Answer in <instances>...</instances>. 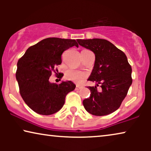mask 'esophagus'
Masks as SVG:
<instances>
[{"label":"esophagus","instance_id":"esophagus-1","mask_svg":"<svg viewBox=\"0 0 151 151\" xmlns=\"http://www.w3.org/2000/svg\"><path fill=\"white\" fill-rule=\"evenodd\" d=\"M80 88H82V86H76V91H78V90H80Z\"/></svg>","mask_w":151,"mask_h":151}]
</instances>
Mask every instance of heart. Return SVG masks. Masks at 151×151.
Returning a JSON list of instances; mask_svg holds the SVG:
<instances>
[{
	"mask_svg": "<svg viewBox=\"0 0 151 151\" xmlns=\"http://www.w3.org/2000/svg\"><path fill=\"white\" fill-rule=\"evenodd\" d=\"M87 77V75L83 72L76 71L74 69H69L66 72L65 78L68 80L75 82L76 84H82Z\"/></svg>",
	"mask_w": 151,
	"mask_h": 151,
	"instance_id": "obj_1",
	"label": "heart"
}]
</instances>
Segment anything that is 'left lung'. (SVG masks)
I'll list each match as a JSON object with an SVG mask.
<instances>
[{
	"instance_id": "8db88e82",
	"label": "left lung",
	"mask_w": 151,
	"mask_h": 151,
	"mask_svg": "<svg viewBox=\"0 0 151 151\" xmlns=\"http://www.w3.org/2000/svg\"><path fill=\"white\" fill-rule=\"evenodd\" d=\"M77 41L96 55L93 69L88 80L96 82L97 86L87 87L91 93L83 100L84 109L97 116L111 114L120 106L133 82L131 66L127 55L104 39H78ZM99 84L100 90L96 87Z\"/></svg>"
}]
</instances>
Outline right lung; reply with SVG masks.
Returning a JSON list of instances; mask_svg holds the SVG:
<instances>
[{"mask_svg": "<svg viewBox=\"0 0 151 151\" xmlns=\"http://www.w3.org/2000/svg\"><path fill=\"white\" fill-rule=\"evenodd\" d=\"M73 46L76 40L48 38L31 46L17 63L16 78L20 94L31 109L40 115H52L60 110L66 96L75 89L71 81L51 83L49 77L62 63L64 51ZM58 73H57V72ZM63 73H59L58 78Z\"/></svg>", "mask_w": 151, "mask_h": 151, "instance_id": "right-lung-1", "label": "right lung"}]
</instances>
